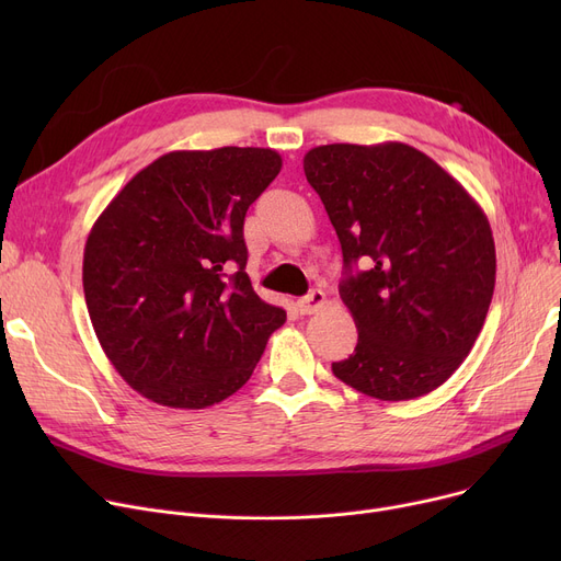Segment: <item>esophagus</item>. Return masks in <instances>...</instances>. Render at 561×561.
<instances>
[{
    "mask_svg": "<svg viewBox=\"0 0 561 561\" xmlns=\"http://www.w3.org/2000/svg\"><path fill=\"white\" fill-rule=\"evenodd\" d=\"M322 305H325V293H322V290H311L309 296H305L302 300H298V311H300L302 316H311V313H316Z\"/></svg>",
    "mask_w": 561,
    "mask_h": 561,
    "instance_id": "1",
    "label": "esophagus"
}]
</instances>
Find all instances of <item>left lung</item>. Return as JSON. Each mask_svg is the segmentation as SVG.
Here are the masks:
<instances>
[{
  "label": "left lung",
  "instance_id": "8db88e82",
  "mask_svg": "<svg viewBox=\"0 0 561 561\" xmlns=\"http://www.w3.org/2000/svg\"><path fill=\"white\" fill-rule=\"evenodd\" d=\"M305 174L341 241L339 293L359 332L334 375L389 402L438 389L468 357L493 298L482 206L404 142L320 145L305 154Z\"/></svg>",
  "mask_w": 561,
  "mask_h": 561
}]
</instances>
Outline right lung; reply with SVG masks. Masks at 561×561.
Listing matches in <instances>:
<instances>
[{"mask_svg":"<svg viewBox=\"0 0 561 561\" xmlns=\"http://www.w3.org/2000/svg\"><path fill=\"white\" fill-rule=\"evenodd\" d=\"M282 157L268 147L168 152L88 233L83 293L104 355L142 398L204 409L239 391L286 311L245 273L243 222Z\"/></svg>","mask_w":561,"mask_h":561,"instance_id":"obj_1","label":"right lung"}]
</instances>
